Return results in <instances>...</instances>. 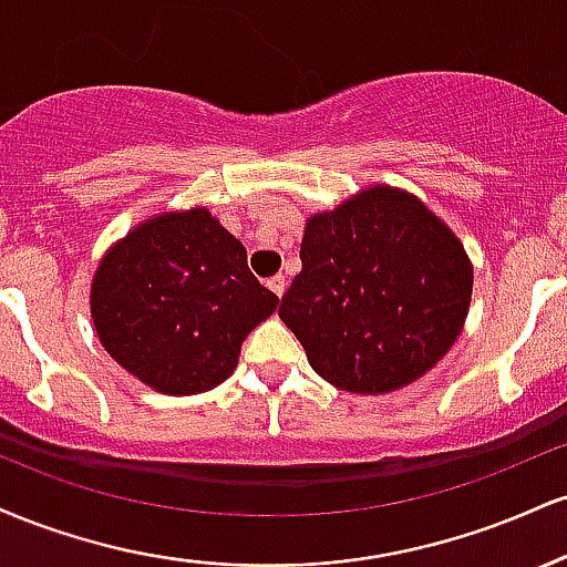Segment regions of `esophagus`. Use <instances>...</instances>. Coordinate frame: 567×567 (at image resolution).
I'll return each instance as SVG.
<instances>
[{"label": "esophagus", "instance_id": "34e87169", "mask_svg": "<svg viewBox=\"0 0 567 567\" xmlns=\"http://www.w3.org/2000/svg\"><path fill=\"white\" fill-rule=\"evenodd\" d=\"M271 288V292H277L279 298H282V292H285V288H288V279H285L282 275H275L269 279V282H266Z\"/></svg>", "mask_w": 567, "mask_h": 567}]
</instances>
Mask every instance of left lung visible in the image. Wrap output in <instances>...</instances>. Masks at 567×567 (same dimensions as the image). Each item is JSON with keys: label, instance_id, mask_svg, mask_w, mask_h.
I'll return each instance as SVG.
<instances>
[{"label": "left lung", "instance_id": "1", "mask_svg": "<svg viewBox=\"0 0 567 567\" xmlns=\"http://www.w3.org/2000/svg\"><path fill=\"white\" fill-rule=\"evenodd\" d=\"M301 264L279 320L315 373L343 392L386 394L421 379L470 315L464 245L402 188H362L311 216Z\"/></svg>", "mask_w": 567, "mask_h": 567}]
</instances>
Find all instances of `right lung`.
Instances as JSON below:
<instances>
[{
	"label": "right lung",
	"instance_id": "right-lung-1",
	"mask_svg": "<svg viewBox=\"0 0 567 567\" xmlns=\"http://www.w3.org/2000/svg\"><path fill=\"white\" fill-rule=\"evenodd\" d=\"M279 306L247 250L205 207L159 213L97 264L90 311L103 349L162 394L210 392Z\"/></svg>",
	"mask_w": 567,
	"mask_h": 567
}]
</instances>
